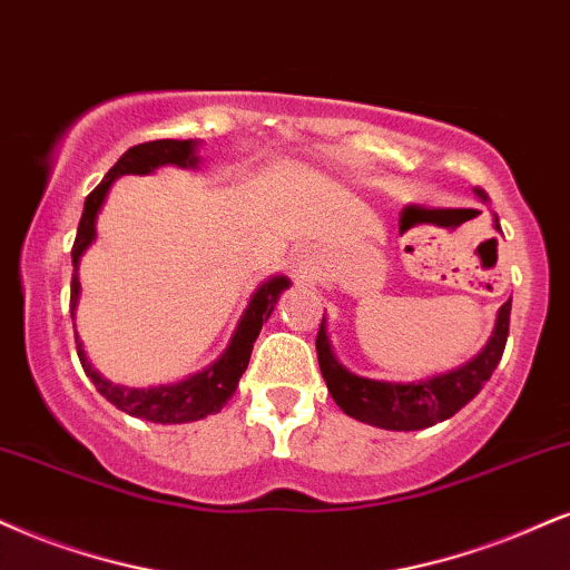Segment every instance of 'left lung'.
Segmentation results:
<instances>
[{
  "label": "left lung",
  "instance_id": "1",
  "mask_svg": "<svg viewBox=\"0 0 570 570\" xmlns=\"http://www.w3.org/2000/svg\"><path fill=\"white\" fill-rule=\"evenodd\" d=\"M481 200H487L483 189H475ZM494 229H500V219L494 214ZM510 330V301H504L497 312L494 333L473 360L462 367L441 372L417 383H389L370 381L348 372L335 360L333 346L327 338V322L322 317L317 333V360L322 377H325L330 396L348 417L360 423L385 428V431H420L435 423H444L454 412H460L470 399L483 389L491 372L502 360L504 343Z\"/></svg>",
  "mask_w": 570,
  "mask_h": 570
}]
</instances>
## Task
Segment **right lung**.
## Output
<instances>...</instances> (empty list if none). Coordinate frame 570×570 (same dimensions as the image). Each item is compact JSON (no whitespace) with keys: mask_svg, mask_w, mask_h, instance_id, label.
<instances>
[{"mask_svg":"<svg viewBox=\"0 0 570 570\" xmlns=\"http://www.w3.org/2000/svg\"><path fill=\"white\" fill-rule=\"evenodd\" d=\"M198 142L193 139H153V142H142L129 147L121 158L116 160V166L105 174V179L87 195L83 203V214L79 222V232H76L73 250V279H70V317L76 314L79 306V262L83 250L95 243L97 237V214H100L105 198H108L110 185L124 174H153L160 166H179V168H198ZM285 287H291V279L277 274L269 277L266 283L258 285V291L253 293L248 301V308L243 312L240 322H237L235 333L224 354L216 360L210 367L195 375L185 377L179 383L168 385H150V389H129V385H116L91 367L87 354H83L79 333H76V351H79L81 367L87 372V377L95 383V389L108 399L110 404L118 410L131 414V417L150 420V423H164V425H177V423H193V420H203L208 414H216L224 404L229 402L232 393H235L237 383H240L245 367L250 362L253 343H256L258 333H262L264 322L272 317L277 298L283 296Z\"/></svg>","mask_w":570,"mask_h":570,"instance_id":"right-lung-1","label":"right lung"}]
</instances>
